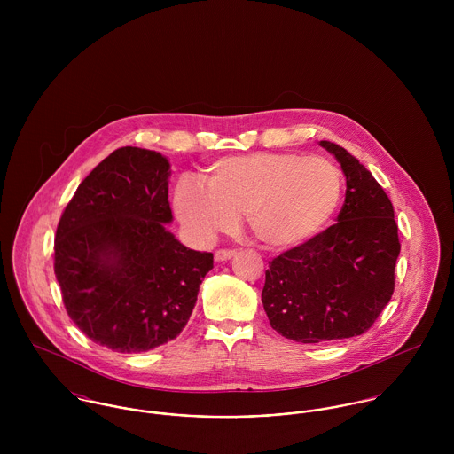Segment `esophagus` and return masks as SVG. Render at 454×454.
<instances>
[{
	"instance_id": "34e87169",
	"label": "esophagus",
	"mask_w": 454,
	"mask_h": 454,
	"mask_svg": "<svg viewBox=\"0 0 454 454\" xmlns=\"http://www.w3.org/2000/svg\"><path fill=\"white\" fill-rule=\"evenodd\" d=\"M236 255L234 250H216L215 252V260L216 262H225V260H231Z\"/></svg>"
}]
</instances>
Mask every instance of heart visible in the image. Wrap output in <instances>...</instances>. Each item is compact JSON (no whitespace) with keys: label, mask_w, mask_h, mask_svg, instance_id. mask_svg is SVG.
Returning a JSON list of instances; mask_svg holds the SVG:
<instances>
[{"label":"heart","mask_w":454,"mask_h":454,"mask_svg":"<svg viewBox=\"0 0 454 454\" xmlns=\"http://www.w3.org/2000/svg\"><path fill=\"white\" fill-rule=\"evenodd\" d=\"M204 184L182 178L175 189L173 207L187 231L211 241L247 215L252 234L270 250L318 238L342 197V175L332 160L295 152L223 157L206 169Z\"/></svg>","instance_id":"obj_1"}]
</instances>
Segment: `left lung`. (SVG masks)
Instances as JSON below:
<instances>
[{"label":"left lung","instance_id":"obj_1","mask_svg":"<svg viewBox=\"0 0 454 454\" xmlns=\"http://www.w3.org/2000/svg\"><path fill=\"white\" fill-rule=\"evenodd\" d=\"M346 176L337 223L269 262L262 304L283 337L315 344L367 332L387 304L400 254L393 206L346 148L320 141Z\"/></svg>","mask_w":454,"mask_h":454}]
</instances>
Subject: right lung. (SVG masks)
<instances>
[{
  "instance_id": "1",
  "label": "right lung",
  "mask_w": 454,
  "mask_h": 454,
  "mask_svg": "<svg viewBox=\"0 0 454 454\" xmlns=\"http://www.w3.org/2000/svg\"><path fill=\"white\" fill-rule=\"evenodd\" d=\"M171 164L153 150L122 146L78 185L59 220L54 270L66 311L96 344L141 353L189 322L213 255L166 229Z\"/></svg>"
}]
</instances>
